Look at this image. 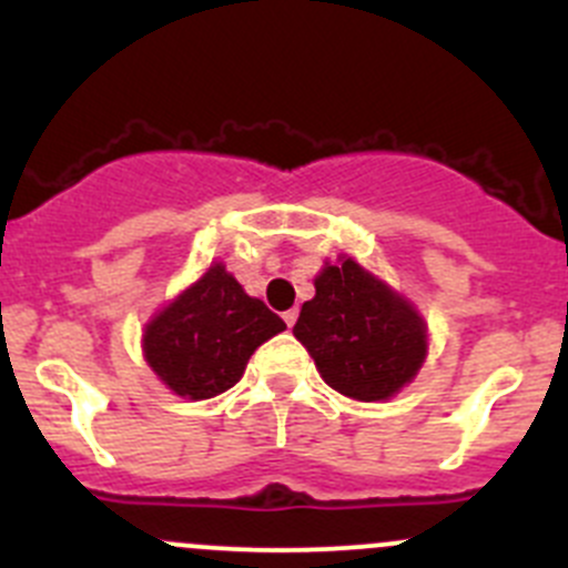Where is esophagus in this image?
<instances>
[{
    "label": "esophagus",
    "mask_w": 568,
    "mask_h": 568,
    "mask_svg": "<svg viewBox=\"0 0 568 568\" xmlns=\"http://www.w3.org/2000/svg\"><path fill=\"white\" fill-rule=\"evenodd\" d=\"M296 316H300V311H296V307H291V311L283 313V318H285V324H288V327H294Z\"/></svg>",
    "instance_id": "1"
}]
</instances>
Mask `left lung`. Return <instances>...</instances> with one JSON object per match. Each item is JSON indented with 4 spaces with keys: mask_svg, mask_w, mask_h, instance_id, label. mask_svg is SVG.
<instances>
[{
    "mask_svg": "<svg viewBox=\"0 0 568 568\" xmlns=\"http://www.w3.org/2000/svg\"><path fill=\"white\" fill-rule=\"evenodd\" d=\"M294 335L329 388L379 402L410 383L427 355V324L416 307L352 257L327 263L313 280Z\"/></svg>",
    "mask_w": 568,
    "mask_h": 568,
    "instance_id": "1",
    "label": "left lung"
}]
</instances>
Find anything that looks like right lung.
I'll list each match as a JSON object with an SVG mask.
<instances>
[{"label":"right lung","instance_id":"1","mask_svg":"<svg viewBox=\"0 0 568 568\" xmlns=\"http://www.w3.org/2000/svg\"><path fill=\"white\" fill-rule=\"evenodd\" d=\"M283 329L277 313L213 263L146 324L144 357L178 396L211 399L233 388L252 352Z\"/></svg>","mask_w":568,"mask_h":568}]
</instances>
